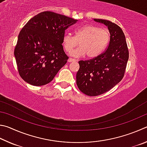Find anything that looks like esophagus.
<instances>
[{
	"mask_svg": "<svg viewBox=\"0 0 147 147\" xmlns=\"http://www.w3.org/2000/svg\"><path fill=\"white\" fill-rule=\"evenodd\" d=\"M68 61V62H74V61H76V60L75 59H73V58H69Z\"/></svg>",
	"mask_w": 147,
	"mask_h": 147,
	"instance_id": "esophagus-1",
	"label": "esophagus"
}]
</instances>
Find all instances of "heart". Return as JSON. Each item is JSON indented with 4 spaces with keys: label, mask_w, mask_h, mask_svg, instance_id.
Segmentation results:
<instances>
[{
    "label": "heart",
    "mask_w": 147,
    "mask_h": 147,
    "mask_svg": "<svg viewBox=\"0 0 147 147\" xmlns=\"http://www.w3.org/2000/svg\"><path fill=\"white\" fill-rule=\"evenodd\" d=\"M110 40V33L108 30L92 24L79 27L74 31V37L65 33L62 38V44L66 52L71 55L80 57L86 55L88 58L99 56L107 48Z\"/></svg>",
    "instance_id": "1"
}]
</instances>
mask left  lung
I'll list each match as a JSON object with an SVG mask.
<instances>
[{
    "label": "left lung",
    "mask_w": 147,
    "mask_h": 147,
    "mask_svg": "<svg viewBox=\"0 0 147 147\" xmlns=\"http://www.w3.org/2000/svg\"><path fill=\"white\" fill-rule=\"evenodd\" d=\"M107 26L110 40L106 50L88 61H79L76 75L79 89L88 96H97L110 90L122 80L129 53L124 33L119 26L108 20L94 19Z\"/></svg>",
    "instance_id": "1"
}]
</instances>
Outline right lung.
<instances>
[{"mask_svg":"<svg viewBox=\"0 0 147 147\" xmlns=\"http://www.w3.org/2000/svg\"><path fill=\"white\" fill-rule=\"evenodd\" d=\"M78 20L43 11L32 17L18 36L14 55L19 75L33 86H43L53 80L67 63L62 45L65 30Z\"/></svg>","mask_w":147,"mask_h":147,"instance_id":"right-lung-1","label":"right lung"}]
</instances>
